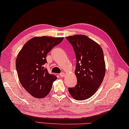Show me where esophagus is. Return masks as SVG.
Segmentation results:
<instances>
[{
  "label": "esophagus",
  "mask_w": 129,
  "mask_h": 129,
  "mask_svg": "<svg viewBox=\"0 0 129 129\" xmlns=\"http://www.w3.org/2000/svg\"><path fill=\"white\" fill-rule=\"evenodd\" d=\"M65 73H63V72H62V73H60V74H59V75L60 76V77H61V78H63L64 77V76H65Z\"/></svg>",
  "instance_id": "1"
}]
</instances>
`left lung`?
Instances as JSON below:
<instances>
[{
  "label": "left lung",
  "instance_id": "obj_1",
  "mask_svg": "<svg viewBox=\"0 0 129 129\" xmlns=\"http://www.w3.org/2000/svg\"><path fill=\"white\" fill-rule=\"evenodd\" d=\"M75 51L76 64L75 74L77 84L69 87L71 95L77 100L91 97L102 83L105 64L102 48L86 35H75L66 38Z\"/></svg>",
  "mask_w": 129,
  "mask_h": 129
}]
</instances>
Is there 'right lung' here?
I'll return each instance as SVG.
<instances>
[{"label":"right lung","mask_w":129,"mask_h":129,"mask_svg":"<svg viewBox=\"0 0 129 129\" xmlns=\"http://www.w3.org/2000/svg\"><path fill=\"white\" fill-rule=\"evenodd\" d=\"M64 38L34 37L28 41L16 59V69L21 85L33 96L45 97L57 77L50 74L44 65L47 54Z\"/></svg>","instance_id":"1"}]
</instances>
